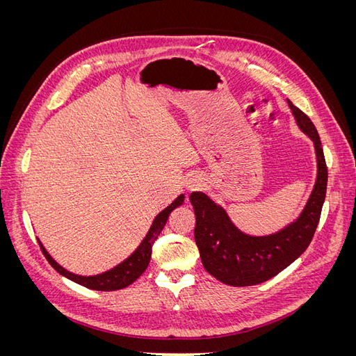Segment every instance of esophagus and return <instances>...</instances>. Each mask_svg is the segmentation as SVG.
Returning <instances> with one entry per match:
<instances>
[{
	"instance_id": "34e87169",
	"label": "esophagus",
	"mask_w": 356,
	"mask_h": 356,
	"mask_svg": "<svg viewBox=\"0 0 356 356\" xmlns=\"http://www.w3.org/2000/svg\"><path fill=\"white\" fill-rule=\"evenodd\" d=\"M200 187V182L197 181V179H190L188 182H187V190L188 191H195V190H197Z\"/></svg>"
}]
</instances>
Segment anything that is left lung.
Masks as SVG:
<instances>
[{
    "label": "left lung",
    "instance_id": "left-lung-1",
    "mask_svg": "<svg viewBox=\"0 0 356 356\" xmlns=\"http://www.w3.org/2000/svg\"><path fill=\"white\" fill-rule=\"evenodd\" d=\"M288 105L298 127L314 141L318 163L314 190L296 221L272 234L251 236L236 227L224 208L204 193L190 195L196 213L195 241L202 264L225 285L251 286L272 279L307 250L318 227L328 181L324 149L310 118L291 101Z\"/></svg>",
    "mask_w": 356,
    "mask_h": 356
}]
</instances>
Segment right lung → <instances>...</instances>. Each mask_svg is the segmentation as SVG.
I'll use <instances>...</instances> for the list:
<instances>
[{
    "instance_id": "right-lung-1",
    "label": "right lung",
    "mask_w": 356,
    "mask_h": 356,
    "mask_svg": "<svg viewBox=\"0 0 356 356\" xmlns=\"http://www.w3.org/2000/svg\"><path fill=\"white\" fill-rule=\"evenodd\" d=\"M182 203H184V195H179L174 202L169 204L168 208H165L154 218L152 227H149L148 233L145 234V238L143 239L141 243H139L136 250L120 264H117L115 267L110 268V270H106L99 275L81 276V275H75L72 272H68L67 268H63L60 264H58L55 260H53V257L47 252L44 245L41 243L40 239H38V243H40L42 254H44V257H46V260L50 263V266L55 268L59 275L68 277L70 281H72L75 284H80L86 288L96 289V291L122 289V288H126L131 284H134L136 279L145 272V268L148 267V263H149V258H152V248H153L156 239L159 238V234L161 233V230H163L169 213L175 208L181 207Z\"/></svg>"
}]
</instances>
